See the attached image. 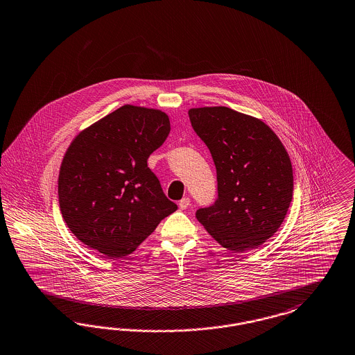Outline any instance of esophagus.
<instances>
[{
    "label": "esophagus",
    "mask_w": 355,
    "mask_h": 355,
    "mask_svg": "<svg viewBox=\"0 0 355 355\" xmlns=\"http://www.w3.org/2000/svg\"><path fill=\"white\" fill-rule=\"evenodd\" d=\"M189 205H190V199L187 198V197H184V198L180 200V203H178V206H180L181 210H186V209L189 207Z\"/></svg>",
    "instance_id": "1"
}]
</instances>
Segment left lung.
Wrapping results in <instances>:
<instances>
[{"label":"left lung","mask_w":355,"mask_h":355,"mask_svg":"<svg viewBox=\"0 0 355 355\" xmlns=\"http://www.w3.org/2000/svg\"><path fill=\"white\" fill-rule=\"evenodd\" d=\"M209 148L218 198L196 216L215 241L234 252L263 244L279 230L293 197V171L279 137L263 121L227 107L189 111Z\"/></svg>","instance_id":"1"}]
</instances>
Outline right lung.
Masks as SVG:
<instances>
[{
    "mask_svg": "<svg viewBox=\"0 0 355 355\" xmlns=\"http://www.w3.org/2000/svg\"><path fill=\"white\" fill-rule=\"evenodd\" d=\"M161 111L123 105L87 128L63 158L58 194L72 234L103 255L132 254L178 207L148 158L168 139Z\"/></svg>",
    "mask_w": 355,
    "mask_h": 355,
    "instance_id": "obj_1",
    "label": "right lung"
}]
</instances>
